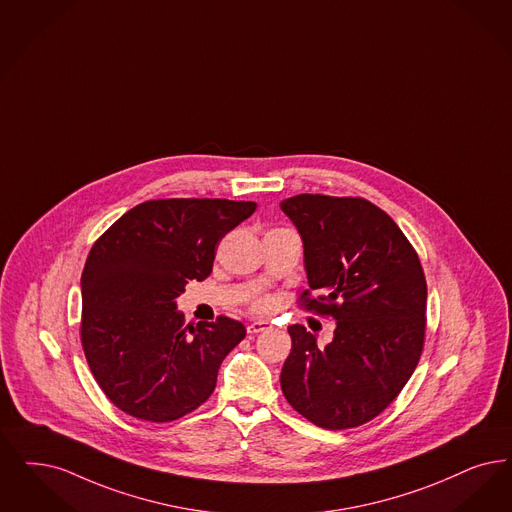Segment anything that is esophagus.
<instances>
[{"label": "esophagus", "instance_id": "34e87169", "mask_svg": "<svg viewBox=\"0 0 512 512\" xmlns=\"http://www.w3.org/2000/svg\"><path fill=\"white\" fill-rule=\"evenodd\" d=\"M268 328H270L268 322H261V320H259V322H251V324L247 326V333H249V335H257V333H261V331H265V329Z\"/></svg>", "mask_w": 512, "mask_h": 512}]
</instances>
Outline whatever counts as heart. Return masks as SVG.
<instances>
[{
  "label": "heart",
  "instance_id": "1",
  "mask_svg": "<svg viewBox=\"0 0 512 512\" xmlns=\"http://www.w3.org/2000/svg\"><path fill=\"white\" fill-rule=\"evenodd\" d=\"M268 305H270V303H268L266 299H259V301L255 303V307L257 308H268Z\"/></svg>",
  "mask_w": 512,
  "mask_h": 512
}]
</instances>
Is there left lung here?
<instances>
[{"label": "left lung", "instance_id": "left-lung-1", "mask_svg": "<svg viewBox=\"0 0 512 512\" xmlns=\"http://www.w3.org/2000/svg\"><path fill=\"white\" fill-rule=\"evenodd\" d=\"M282 211L305 247L308 287L299 303L337 328L324 348L289 326L280 383L291 408L316 427L354 429L400 394L425 343L427 280L404 232L364 198L299 194Z\"/></svg>", "mask_w": 512, "mask_h": 512}]
</instances>
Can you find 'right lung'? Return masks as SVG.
I'll return each instance as SVG.
<instances>
[{
  "label": "right lung",
  "instance_id": "1",
  "mask_svg": "<svg viewBox=\"0 0 512 512\" xmlns=\"http://www.w3.org/2000/svg\"><path fill=\"white\" fill-rule=\"evenodd\" d=\"M255 202L169 198L135 205L93 244L82 274V347L108 400L127 415L169 423L200 408L217 385L242 322L184 326L175 299L205 280L226 232Z\"/></svg>",
  "mask_w": 512,
  "mask_h": 512
}]
</instances>
